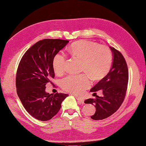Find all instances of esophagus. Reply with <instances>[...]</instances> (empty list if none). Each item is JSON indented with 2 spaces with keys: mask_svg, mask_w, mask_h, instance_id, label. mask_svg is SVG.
I'll use <instances>...</instances> for the list:
<instances>
[{
  "mask_svg": "<svg viewBox=\"0 0 146 146\" xmlns=\"http://www.w3.org/2000/svg\"><path fill=\"white\" fill-rule=\"evenodd\" d=\"M76 98L78 101V102L80 104H84V99H82V98H78V97H76Z\"/></svg>",
  "mask_w": 146,
  "mask_h": 146,
  "instance_id": "34e87169",
  "label": "esophagus"
}]
</instances>
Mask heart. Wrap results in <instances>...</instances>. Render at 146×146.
I'll use <instances>...</instances> for the list:
<instances>
[{"label":"heart","instance_id":"heart-1","mask_svg":"<svg viewBox=\"0 0 146 146\" xmlns=\"http://www.w3.org/2000/svg\"><path fill=\"white\" fill-rule=\"evenodd\" d=\"M69 52L74 58L82 60L81 70L85 73L69 76L61 81V86L65 91L73 94H80L90 86L89 76L92 80H99L107 75L111 68L113 55L110 48L94 42L82 40L70 46ZM66 57L57 54L52 61L55 74H63L66 66ZM88 75V76L86 74Z\"/></svg>","mask_w":146,"mask_h":146}]
</instances>
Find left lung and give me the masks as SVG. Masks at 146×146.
Masks as SVG:
<instances>
[{
    "label": "left lung",
    "mask_w": 146,
    "mask_h": 146,
    "mask_svg": "<svg viewBox=\"0 0 146 146\" xmlns=\"http://www.w3.org/2000/svg\"><path fill=\"white\" fill-rule=\"evenodd\" d=\"M110 48L113 56L111 68L107 76L90 90L94 94L100 90L103 95L84 102L96 107L95 113L91 116L93 120H102L112 115L121 107L126 94L129 72L125 60L120 52L114 47Z\"/></svg>",
    "instance_id": "8db88e82"
}]
</instances>
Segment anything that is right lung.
Here are the masks:
<instances>
[{"label":"right lung","mask_w":146,"mask_h":146,"mask_svg":"<svg viewBox=\"0 0 146 146\" xmlns=\"http://www.w3.org/2000/svg\"><path fill=\"white\" fill-rule=\"evenodd\" d=\"M68 42L59 39L39 41L25 53L17 68V96L26 111L39 121L50 120L56 115L62 102L68 96L46 92V85L55 77L53 59Z\"/></svg>","instance_id":"right-lung-1"}]
</instances>
